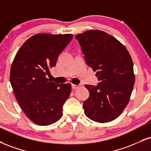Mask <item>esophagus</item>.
Instances as JSON below:
<instances>
[{"instance_id": "esophagus-1", "label": "esophagus", "mask_w": 151, "mask_h": 151, "mask_svg": "<svg viewBox=\"0 0 151 151\" xmlns=\"http://www.w3.org/2000/svg\"><path fill=\"white\" fill-rule=\"evenodd\" d=\"M81 84H78V85H76V84H72V89H73V90L77 89V88H79V87H81Z\"/></svg>"}]
</instances>
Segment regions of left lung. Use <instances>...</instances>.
<instances>
[{
	"label": "left lung",
	"mask_w": 151,
	"mask_h": 151,
	"mask_svg": "<svg viewBox=\"0 0 151 151\" xmlns=\"http://www.w3.org/2000/svg\"><path fill=\"white\" fill-rule=\"evenodd\" d=\"M75 38L100 81L96 86L85 85L89 91L83 104L85 115L97 122L114 120L127 105L135 82L129 52L116 38L101 30L86 31Z\"/></svg>",
	"instance_id": "8db88e82"
}]
</instances>
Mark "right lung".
I'll return each mask as SVG.
<instances>
[{
    "label": "right lung",
    "mask_w": 151,
    "mask_h": 151,
    "mask_svg": "<svg viewBox=\"0 0 151 151\" xmlns=\"http://www.w3.org/2000/svg\"><path fill=\"white\" fill-rule=\"evenodd\" d=\"M72 34H37L18 50L10 69V83L19 107L31 121L47 126L63 116V106L72 90L46 78Z\"/></svg>",
    "instance_id": "obj_1"
}]
</instances>
